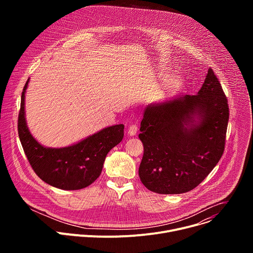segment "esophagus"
Masks as SVG:
<instances>
[{
    "instance_id": "1",
    "label": "esophagus",
    "mask_w": 253,
    "mask_h": 253,
    "mask_svg": "<svg viewBox=\"0 0 253 253\" xmlns=\"http://www.w3.org/2000/svg\"><path fill=\"white\" fill-rule=\"evenodd\" d=\"M137 130H138L137 125H136V124H132V125H130L129 128H128V134H129L130 136H134V135L137 133Z\"/></svg>"
}]
</instances>
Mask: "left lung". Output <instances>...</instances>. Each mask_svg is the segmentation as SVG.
Masks as SVG:
<instances>
[{
	"instance_id": "left-lung-1",
	"label": "left lung",
	"mask_w": 253,
	"mask_h": 253,
	"mask_svg": "<svg viewBox=\"0 0 253 253\" xmlns=\"http://www.w3.org/2000/svg\"><path fill=\"white\" fill-rule=\"evenodd\" d=\"M228 119L227 98L212 69L197 94L147 107L139 134L144 186L159 194L185 193L198 186L224 152Z\"/></svg>"
}]
</instances>
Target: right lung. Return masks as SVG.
<instances>
[{"instance_id":"add662e5","label":"right lung","mask_w":253,"mask_h":253,"mask_svg":"<svg viewBox=\"0 0 253 253\" xmlns=\"http://www.w3.org/2000/svg\"><path fill=\"white\" fill-rule=\"evenodd\" d=\"M26 82L18 117V133L27 159L44 182L63 190H78L92 184L100 176L106 155L124 136V125L107 127L65 148H46L28 130L25 119Z\"/></svg>"}]
</instances>
